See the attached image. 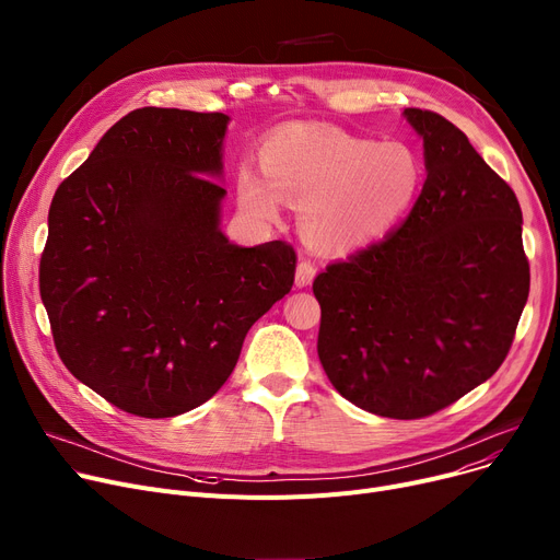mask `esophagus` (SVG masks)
<instances>
[{"instance_id": "1", "label": "esophagus", "mask_w": 560, "mask_h": 560, "mask_svg": "<svg viewBox=\"0 0 560 560\" xmlns=\"http://www.w3.org/2000/svg\"><path fill=\"white\" fill-rule=\"evenodd\" d=\"M315 272H317V268H315V265H313L311 260H300V262H298V272H295V283H298L300 288L308 285V283L315 279Z\"/></svg>"}]
</instances>
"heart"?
<instances>
[{
  "mask_svg": "<svg viewBox=\"0 0 560 560\" xmlns=\"http://www.w3.org/2000/svg\"><path fill=\"white\" fill-rule=\"evenodd\" d=\"M260 170L235 176L243 209L262 222L279 218L283 199L300 206L308 245L345 252L390 231L413 206L422 161L406 142H376L329 125H285L260 144Z\"/></svg>",
  "mask_w": 560,
  "mask_h": 560,
  "instance_id": "heart-1",
  "label": "heart"
}]
</instances>
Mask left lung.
<instances>
[{
    "instance_id": "1",
    "label": "left lung",
    "mask_w": 560,
    "mask_h": 560,
    "mask_svg": "<svg viewBox=\"0 0 560 560\" xmlns=\"http://www.w3.org/2000/svg\"><path fill=\"white\" fill-rule=\"evenodd\" d=\"M427 179L401 226L313 281L317 357L374 416L420 420L504 363L528 298L513 188L443 115L406 108Z\"/></svg>"
}]
</instances>
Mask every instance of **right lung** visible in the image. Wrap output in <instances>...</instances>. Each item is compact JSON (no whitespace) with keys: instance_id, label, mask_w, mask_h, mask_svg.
<instances>
[{"instance_id":"obj_1","label":"right lung","mask_w":560,"mask_h":560,"mask_svg":"<svg viewBox=\"0 0 560 560\" xmlns=\"http://www.w3.org/2000/svg\"><path fill=\"white\" fill-rule=\"evenodd\" d=\"M224 113H127L56 188L40 298L58 357L108 404L174 418L209 401L295 283L298 254L220 231Z\"/></svg>"}]
</instances>
